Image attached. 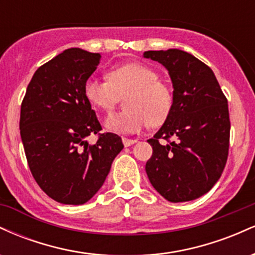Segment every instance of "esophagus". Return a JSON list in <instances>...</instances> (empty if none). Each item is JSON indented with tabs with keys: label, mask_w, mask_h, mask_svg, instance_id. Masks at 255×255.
Listing matches in <instances>:
<instances>
[{
	"label": "esophagus",
	"mask_w": 255,
	"mask_h": 255,
	"mask_svg": "<svg viewBox=\"0 0 255 255\" xmlns=\"http://www.w3.org/2000/svg\"><path fill=\"white\" fill-rule=\"evenodd\" d=\"M122 141H124V145L126 147H128V146H131L133 144H135L137 141L136 139H128V137H122Z\"/></svg>",
	"instance_id": "esophagus-1"
}]
</instances>
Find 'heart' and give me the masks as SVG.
I'll use <instances>...</instances> for the list:
<instances>
[{"instance_id": "b5f03b06", "label": "heart", "mask_w": 255, "mask_h": 255, "mask_svg": "<svg viewBox=\"0 0 255 255\" xmlns=\"http://www.w3.org/2000/svg\"><path fill=\"white\" fill-rule=\"evenodd\" d=\"M84 95L93 107L103 110L113 109L126 95V108L105 120V127L115 133H136L147 124L162 125L174 104L170 87L142 63L115 67L108 73V80L90 77L84 84Z\"/></svg>"}]
</instances>
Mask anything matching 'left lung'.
<instances>
[{
	"label": "left lung",
	"instance_id": "8db88e82",
	"mask_svg": "<svg viewBox=\"0 0 255 255\" xmlns=\"http://www.w3.org/2000/svg\"><path fill=\"white\" fill-rule=\"evenodd\" d=\"M170 75L174 104L164 125L148 139L152 157L146 174L153 188L171 203L194 200L215 186L229 151L228 101L212 69L188 52L145 51ZM172 137L174 142L168 139ZM160 138L169 142L162 145Z\"/></svg>",
	"mask_w": 255,
	"mask_h": 255
}]
</instances>
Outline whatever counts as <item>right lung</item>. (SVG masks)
Wrapping results in <instances>:
<instances>
[{
    "label": "right lung",
    "mask_w": 255,
    "mask_h": 255,
    "mask_svg": "<svg viewBox=\"0 0 255 255\" xmlns=\"http://www.w3.org/2000/svg\"><path fill=\"white\" fill-rule=\"evenodd\" d=\"M101 55L67 49L37 69L20 111V135L38 186L57 203H87L103 186L111 163L124 148L121 137L102 129L84 95V84Z\"/></svg>",
    "instance_id": "1"
}]
</instances>
